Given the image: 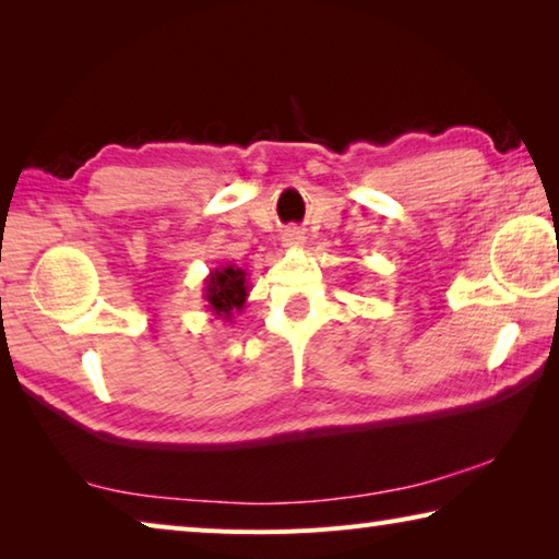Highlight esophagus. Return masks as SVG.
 Returning <instances> with one entry per match:
<instances>
[{
	"instance_id": "34e87169",
	"label": "esophagus",
	"mask_w": 559,
	"mask_h": 559,
	"mask_svg": "<svg viewBox=\"0 0 559 559\" xmlns=\"http://www.w3.org/2000/svg\"><path fill=\"white\" fill-rule=\"evenodd\" d=\"M302 241H306V236H302L298 229H288L283 234V246H286V249H298V246H302Z\"/></svg>"
}]
</instances>
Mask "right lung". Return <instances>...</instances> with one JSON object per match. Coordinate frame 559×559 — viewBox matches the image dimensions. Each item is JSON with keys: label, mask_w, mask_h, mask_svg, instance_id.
Returning a JSON list of instances; mask_svg holds the SVG:
<instances>
[{"label": "right lung", "mask_w": 559, "mask_h": 559, "mask_svg": "<svg viewBox=\"0 0 559 559\" xmlns=\"http://www.w3.org/2000/svg\"><path fill=\"white\" fill-rule=\"evenodd\" d=\"M204 300L206 310L212 316L231 323L234 313H241L246 306V298H249V281H246V271L234 266V263H224V266H216L210 271V276L204 278Z\"/></svg>", "instance_id": "1"}]
</instances>
